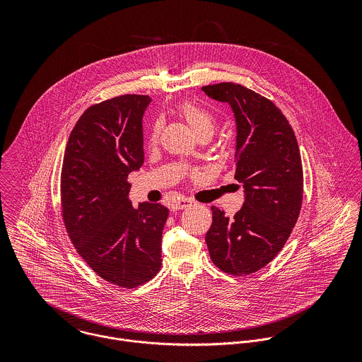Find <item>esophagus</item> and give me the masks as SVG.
I'll use <instances>...</instances> for the list:
<instances>
[{"mask_svg":"<svg viewBox=\"0 0 362 362\" xmlns=\"http://www.w3.org/2000/svg\"><path fill=\"white\" fill-rule=\"evenodd\" d=\"M192 202H191V199H188V198H182V199H178V201H175L171 207H173V210H182V209H185V207L189 206Z\"/></svg>","mask_w":362,"mask_h":362,"instance_id":"obj_1","label":"esophagus"}]
</instances>
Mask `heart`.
<instances>
[{
    "label": "heart",
    "mask_w": 362,
    "mask_h": 362,
    "mask_svg": "<svg viewBox=\"0 0 362 362\" xmlns=\"http://www.w3.org/2000/svg\"><path fill=\"white\" fill-rule=\"evenodd\" d=\"M180 114L188 122V125L197 134V136H202V135L211 136V134L214 132L216 119L211 115V112L201 104L192 103V102L184 103L180 107ZM160 129H161V122L157 121L152 129L151 141L157 139Z\"/></svg>",
    "instance_id": "heart-1"
}]
</instances>
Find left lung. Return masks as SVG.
Returning <instances> with one entry per match:
<instances>
[{
    "label": "left lung",
    "mask_w": 362,
    "mask_h": 362,
    "mask_svg": "<svg viewBox=\"0 0 362 362\" xmlns=\"http://www.w3.org/2000/svg\"><path fill=\"white\" fill-rule=\"evenodd\" d=\"M202 90L234 112V178L243 184L245 199L234 217L211 206L205 240L220 270L245 276L277 257L297 223L304 192L300 148L287 118L269 99L231 82Z\"/></svg>",
    "instance_id": "left-lung-1"
}]
</instances>
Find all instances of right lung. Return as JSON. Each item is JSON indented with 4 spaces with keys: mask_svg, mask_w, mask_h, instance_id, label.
<instances>
[{
    "mask_svg": "<svg viewBox=\"0 0 362 362\" xmlns=\"http://www.w3.org/2000/svg\"><path fill=\"white\" fill-rule=\"evenodd\" d=\"M152 99L124 95L89 107L62 161L61 207L78 254L105 281L134 288L161 267L168 209L128 199L129 173L144 164L142 118Z\"/></svg>",
    "mask_w": 362,
    "mask_h": 362,
    "instance_id": "1",
    "label": "right lung"
}]
</instances>
